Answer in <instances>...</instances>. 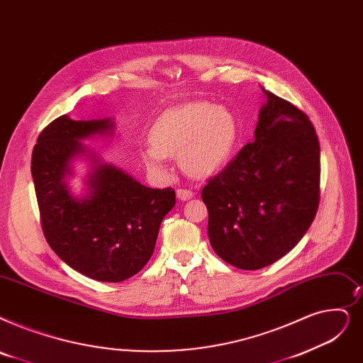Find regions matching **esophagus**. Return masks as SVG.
<instances>
[{
    "instance_id": "obj_1",
    "label": "esophagus",
    "mask_w": 363,
    "mask_h": 363,
    "mask_svg": "<svg viewBox=\"0 0 363 363\" xmlns=\"http://www.w3.org/2000/svg\"><path fill=\"white\" fill-rule=\"evenodd\" d=\"M177 197L181 200V201H186L194 197V193L191 190H184V188H179V190L177 191Z\"/></svg>"
}]
</instances>
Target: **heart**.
Here are the masks:
<instances>
[{
  "label": "heart",
  "instance_id": "obj_1",
  "mask_svg": "<svg viewBox=\"0 0 363 363\" xmlns=\"http://www.w3.org/2000/svg\"><path fill=\"white\" fill-rule=\"evenodd\" d=\"M150 139L151 145L140 148V157L151 172L167 175V157L179 155L188 175L206 178L230 162L239 124L224 106L191 102L164 113L151 128Z\"/></svg>",
  "mask_w": 363,
  "mask_h": 363
}]
</instances>
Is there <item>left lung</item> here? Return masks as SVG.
<instances>
[{
  "label": "left lung",
  "instance_id": "1",
  "mask_svg": "<svg viewBox=\"0 0 363 363\" xmlns=\"http://www.w3.org/2000/svg\"><path fill=\"white\" fill-rule=\"evenodd\" d=\"M254 143L201 190L208 235L219 258L258 270L286 255L310 228L319 206L320 147L308 117L272 91Z\"/></svg>",
  "mask_w": 363,
  "mask_h": 363
}]
</instances>
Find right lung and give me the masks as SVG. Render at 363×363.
Here are the masks:
<instances>
[{
    "label": "right lung",
    "mask_w": 363,
    "mask_h": 363,
    "mask_svg": "<svg viewBox=\"0 0 363 363\" xmlns=\"http://www.w3.org/2000/svg\"><path fill=\"white\" fill-rule=\"evenodd\" d=\"M111 118L75 121L60 116L40 133L30 172L44 238L71 269L98 281H123L150 261L163 218L175 206L172 188L154 190L82 140L113 136ZM87 158L86 191L75 196L66 179L72 162Z\"/></svg>",
    "instance_id": "1"
}]
</instances>
